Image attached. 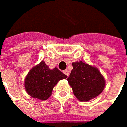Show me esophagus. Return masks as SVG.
I'll list each match as a JSON object with an SVG mask.
<instances>
[{"instance_id": "34e87169", "label": "esophagus", "mask_w": 127, "mask_h": 127, "mask_svg": "<svg viewBox=\"0 0 127 127\" xmlns=\"http://www.w3.org/2000/svg\"><path fill=\"white\" fill-rule=\"evenodd\" d=\"M63 73H64V75H67V77L69 76V71H68L67 70H64Z\"/></svg>"}]
</instances>
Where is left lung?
I'll return each mask as SVG.
<instances>
[{
  "mask_svg": "<svg viewBox=\"0 0 127 127\" xmlns=\"http://www.w3.org/2000/svg\"><path fill=\"white\" fill-rule=\"evenodd\" d=\"M73 70L67 78L75 97L81 102L97 97L103 91L105 81L97 68L82 61L72 64Z\"/></svg>",
  "mask_w": 127,
  "mask_h": 127,
  "instance_id": "1",
  "label": "left lung"
}]
</instances>
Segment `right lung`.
<instances>
[{
	"label": "right lung",
	"instance_id": "1",
	"mask_svg": "<svg viewBox=\"0 0 127 127\" xmlns=\"http://www.w3.org/2000/svg\"><path fill=\"white\" fill-rule=\"evenodd\" d=\"M67 77L57 67L50 70L42 61L30 70L25 78V87L32 97L46 100L51 96L53 88L57 82Z\"/></svg>",
	"mask_w": 127,
	"mask_h": 127
}]
</instances>
